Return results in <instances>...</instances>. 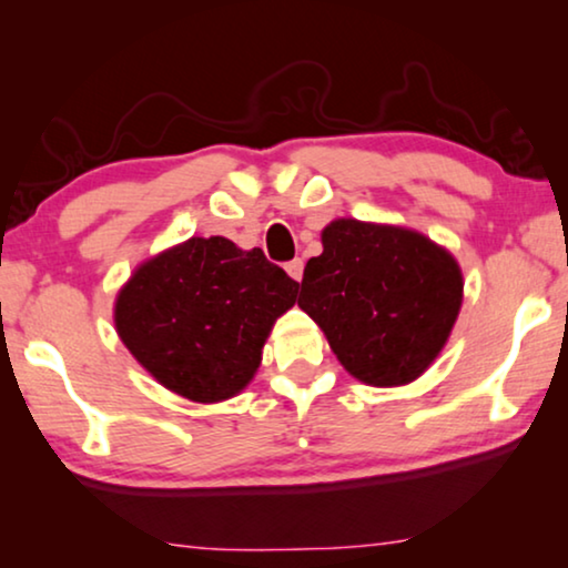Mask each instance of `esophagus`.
<instances>
[{
  "mask_svg": "<svg viewBox=\"0 0 568 568\" xmlns=\"http://www.w3.org/2000/svg\"><path fill=\"white\" fill-rule=\"evenodd\" d=\"M302 271H305V261L302 258H294L286 263V274H290L294 282H302Z\"/></svg>",
  "mask_w": 568,
  "mask_h": 568,
  "instance_id": "1",
  "label": "esophagus"
}]
</instances>
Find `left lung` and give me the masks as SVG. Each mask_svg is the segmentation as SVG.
Returning a JSON list of instances; mask_svg holds the SVG:
<instances>
[{
  "label": "left lung",
  "instance_id": "obj_1",
  "mask_svg": "<svg viewBox=\"0 0 568 568\" xmlns=\"http://www.w3.org/2000/svg\"><path fill=\"white\" fill-rule=\"evenodd\" d=\"M463 302L453 255L410 230L336 220L307 261L297 305L338 362L377 387L406 385L442 352Z\"/></svg>",
  "mask_w": 568,
  "mask_h": 568
}]
</instances>
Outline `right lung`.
Here are the masks:
<instances>
[{
  "mask_svg": "<svg viewBox=\"0 0 568 568\" xmlns=\"http://www.w3.org/2000/svg\"><path fill=\"white\" fill-rule=\"evenodd\" d=\"M297 286L261 247L191 237L136 268L115 300V328L168 390L224 400L251 383L271 325L294 305Z\"/></svg>",
  "mask_w": 568,
  "mask_h": 568,
  "instance_id": "obj_1",
  "label": "right lung"
}]
</instances>
